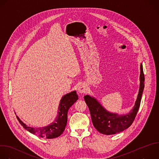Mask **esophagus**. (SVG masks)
Wrapping results in <instances>:
<instances>
[{
  "label": "esophagus",
  "instance_id": "esophagus-1",
  "mask_svg": "<svg viewBox=\"0 0 159 159\" xmlns=\"http://www.w3.org/2000/svg\"><path fill=\"white\" fill-rule=\"evenodd\" d=\"M87 87H86L84 84H83L79 85V87H78V89H77L78 92H79V93H85V92H87Z\"/></svg>",
  "mask_w": 159,
  "mask_h": 159
}]
</instances>
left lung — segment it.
Masks as SVG:
<instances>
[{
    "label": "left lung",
    "instance_id": "8db88e82",
    "mask_svg": "<svg viewBox=\"0 0 159 159\" xmlns=\"http://www.w3.org/2000/svg\"><path fill=\"white\" fill-rule=\"evenodd\" d=\"M140 89L135 105L132 111L126 115L118 116L110 113L102 107L95 98L89 95L84 97V100L90 111L93 125L100 133L105 135L116 134L127 129L132 125L140 107L144 89L145 77L142 64L140 65Z\"/></svg>",
    "mask_w": 159,
    "mask_h": 159
}]
</instances>
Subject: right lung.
Returning <instances> with one entry per match:
<instances>
[{
    "mask_svg": "<svg viewBox=\"0 0 159 159\" xmlns=\"http://www.w3.org/2000/svg\"><path fill=\"white\" fill-rule=\"evenodd\" d=\"M78 100V95L75 91L64 95L61 100L58 116L54 122L45 127L33 128L27 127L20 119L17 117L19 123L23 127L30 132L42 138L54 139L59 137L64 131L67 122V112L70 107Z\"/></svg>",
    "mask_w": 159,
    "mask_h": 159,
    "instance_id": "1",
    "label": "right lung"
}]
</instances>
